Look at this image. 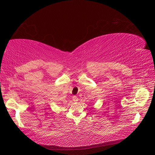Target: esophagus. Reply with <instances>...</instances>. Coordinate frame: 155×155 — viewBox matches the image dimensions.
Listing matches in <instances>:
<instances>
[{
    "mask_svg": "<svg viewBox=\"0 0 155 155\" xmlns=\"http://www.w3.org/2000/svg\"><path fill=\"white\" fill-rule=\"evenodd\" d=\"M72 100H73V101H74V102H76V101H78V97L77 96H74L72 97Z\"/></svg>",
    "mask_w": 155,
    "mask_h": 155,
    "instance_id": "34e87169",
    "label": "esophagus"
}]
</instances>
